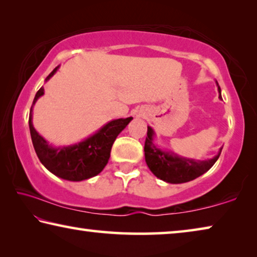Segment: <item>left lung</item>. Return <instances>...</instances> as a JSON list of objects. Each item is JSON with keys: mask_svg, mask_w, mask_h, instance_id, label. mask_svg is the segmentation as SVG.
<instances>
[{"mask_svg": "<svg viewBox=\"0 0 257 257\" xmlns=\"http://www.w3.org/2000/svg\"><path fill=\"white\" fill-rule=\"evenodd\" d=\"M216 86L220 93L219 98L221 99V88L217 81ZM155 137L154 129L147 125V137L144 147L146 164L155 177L169 184H184L204 175L214 165L222 151V147H220L217 154L212 159H187L155 144Z\"/></svg>", "mask_w": 257, "mask_h": 257, "instance_id": "1", "label": "left lung"}]
</instances>
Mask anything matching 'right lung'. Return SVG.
<instances>
[{
	"label": "right lung",
	"mask_w": 257,
	"mask_h": 257,
	"mask_svg": "<svg viewBox=\"0 0 257 257\" xmlns=\"http://www.w3.org/2000/svg\"><path fill=\"white\" fill-rule=\"evenodd\" d=\"M60 66L56 67L45 82L53 77ZM44 95V87L35 95L29 114V130L35 152L41 163L61 179L69 181H82L97 176L110 159L113 143L118 135L127 127L133 118H120L108 121L96 133L71 145L53 146L37 133L33 124V108L38 98Z\"/></svg>",
	"instance_id": "obj_1"
}]
</instances>
